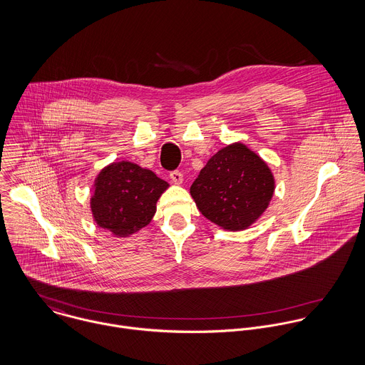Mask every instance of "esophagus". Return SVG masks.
<instances>
[{"mask_svg":"<svg viewBox=\"0 0 365 365\" xmlns=\"http://www.w3.org/2000/svg\"><path fill=\"white\" fill-rule=\"evenodd\" d=\"M170 180L175 183V185H182V182H183V175L179 172V170H173V172H170Z\"/></svg>","mask_w":365,"mask_h":365,"instance_id":"esophagus-1","label":"esophagus"}]
</instances>
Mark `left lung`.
<instances>
[{"label": "left lung", "mask_w": 365, "mask_h": 365, "mask_svg": "<svg viewBox=\"0 0 365 365\" xmlns=\"http://www.w3.org/2000/svg\"><path fill=\"white\" fill-rule=\"evenodd\" d=\"M274 192L271 168L242 143L219 149L190 187L199 212L228 231L250 228L265 213Z\"/></svg>", "instance_id": "8db88e82"}]
</instances>
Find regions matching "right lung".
Here are the masks:
<instances>
[{"label": "right lung", "mask_w": 365, "mask_h": 365, "mask_svg": "<svg viewBox=\"0 0 365 365\" xmlns=\"http://www.w3.org/2000/svg\"><path fill=\"white\" fill-rule=\"evenodd\" d=\"M168 187V182L134 162H111L98 172L93 183V220L114 237H130L153 219L156 202Z\"/></svg>", "instance_id": "add662e5"}]
</instances>
